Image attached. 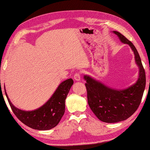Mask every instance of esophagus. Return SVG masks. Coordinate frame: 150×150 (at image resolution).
Returning <instances> with one entry per match:
<instances>
[{"mask_svg":"<svg viewBox=\"0 0 150 150\" xmlns=\"http://www.w3.org/2000/svg\"><path fill=\"white\" fill-rule=\"evenodd\" d=\"M81 73L79 72L76 73L74 75V79L76 81H81Z\"/></svg>","mask_w":150,"mask_h":150,"instance_id":"34e87169","label":"esophagus"}]
</instances>
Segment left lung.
Returning <instances> with one entry per match:
<instances>
[{
    "label": "left lung",
    "mask_w": 150,
    "mask_h": 150,
    "mask_svg": "<svg viewBox=\"0 0 150 150\" xmlns=\"http://www.w3.org/2000/svg\"><path fill=\"white\" fill-rule=\"evenodd\" d=\"M113 32L121 42L128 44L131 47L139 73L135 83L122 90L108 87L90 75L84 76L86 81L85 85L89 106L98 119L107 123L120 122L131 117L139 106L146 86L145 71L137 50L120 33L116 31Z\"/></svg>",
    "instance_id": "left-lung-1"
}]
</instances>
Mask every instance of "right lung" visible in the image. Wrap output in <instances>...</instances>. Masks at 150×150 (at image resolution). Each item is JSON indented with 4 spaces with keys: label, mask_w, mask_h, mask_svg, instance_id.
Listing matches in <instances>:
<instances>
[{
    "label": "right lung",
    "mask_w": 150,
    "mask_h": 150,
    "mask_svg": "<svg viewBox=\"0 0 150 150\" xmlns=\"http://www.w3.org/2000/svg\"><path fill=\"white\" fill-rule=\"evenodd\" d=\"M73 84L72 79L62 82L45 104L32 111H24L16 108L9 100L5 88L4 90L13 111L22 123L32 129L48 130L55 127L64 115L66 98Z\"/></svg>",
    "instance_id": "add662e5"
}]
</instances>
